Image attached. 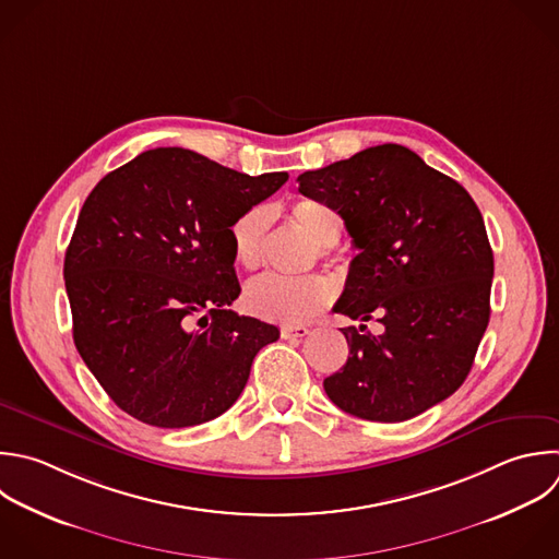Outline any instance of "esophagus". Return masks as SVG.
Instances as JSON below:
<instances>
[{
  "label": "esophagus",
  "instance_id": "esophagus-1",
  "mask_svg": "<svg viewBox=\"0 0 559 559\" xmlns=\"http://www.w3.org/2000/svg\"><path fill=\"white\" fill-rule=\"evenodd\" d=\"M310 334V328L306 325H286L282 328V338H304Z\"/></svg>",
  "mask_w": 559,
  "mask_h": 559
}]
</instances>
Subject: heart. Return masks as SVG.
I'll list each match as a JSON object with an SVG mask.
<instances>
[{"label":"heart","instance_id":"1","mask_svg":"<svg viewBox=\"0 0 559 559\" xmlns=\"http://www.w3.org/2000/svg\"><path fill=\"white\" fill-rule=\"evenodd\" d=\"M288 212L295 225H299L312 238L321 255L328 253V247H334L338 242L343 221L338 212L321 199L297 197L290 203ZM271 218V207L253 205L231 223V253L242 269L253 271L262 264ZM242 299L247 310L253 312L255 317L295 325L308 321L334 299V284L330 277L321 273L304 277H284L266 273L247 284Z\"/></svg>","mask_w":559,"mask_h":559}]
</instances>
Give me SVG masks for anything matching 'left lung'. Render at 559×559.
Returning <instances> with one entry per match:
<instances>
[{"label":"left lung","instance_id":"8db88e82","mask_svg":"<svg viewBox=\"0 0 559 559\" xmlns=\"http://www.w3.org/2000/svg\"><path fill=\"white\" fill-rule=\"evenodd\" d=\"M299 192L345 221L354 247L334 306L349 319L373 314L384 332L343 328L341 371L328 397L369 421H404L452 395L467 378L489 321L493 255L483 216L454 179L400 144L299 175Z\"/></svg>","mask_w":559,"mask_h":559}]
</instances>
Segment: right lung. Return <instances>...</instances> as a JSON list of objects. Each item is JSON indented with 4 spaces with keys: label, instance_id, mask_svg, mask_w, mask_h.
I'll use <instances>...</instances> for the list:
<instances>
[{
    "label": "right lung",
    "instance_id": "obj_1",
    "mask_svg": "<svg viewBox=\"0 0 559 559\" xmlns=\"http://www.w3.org/2000/svg\"><path fill=\"white\" fill-rule=\"evenodd\" d=\"M286 181L155 148L92 190L63 275L76 349L124 413L186 428L240 397L280 330L225 308L240 295L229 227Z\"/></svg>",
    "mask_w": 559,
    "mask_h": 559
}]
</instances>
